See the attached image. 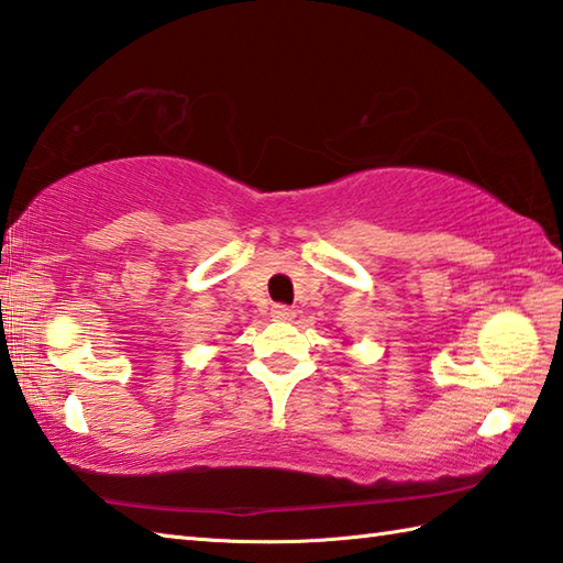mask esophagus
Listing matches in <instances>:
<instances>
[{
	"mask_svg": "<svg viewBox=\"0 0 563 563\" xmlns=\"http://www.w3.org/2000/svg\"><path fill=\"white\" fill-rule=\"evenodd\" d=\"M271 313H273V319H278V321H292L295 319V309L287 307V305H273Z\"/></svg>",
	"mask_w": 563,
	"mask_h": 563,
	"instance_id": "obj_1",
	"label": "esophagus"
}]
</instances>
